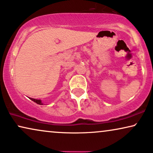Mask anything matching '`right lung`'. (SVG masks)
<instances>
[{
    "label": "right lung",
    "instance_id": "add662e5",
    "mask_svg": "<svg viewBox=\"0 0 153 153\" xmlns=\"http://www.w3.org/2000/svg\"><path fill=\"white\" fill-rule=\"evenodd\" d=\"M29 98H30V97H29ZM30 99L32 100V101L35 102V103L39 104V105H43V103L42 102L41 100H37V99H34V98H30Z\"/></svg>",
    "mask_w": 153,
    "mask_h": 153
}]
</instances>
